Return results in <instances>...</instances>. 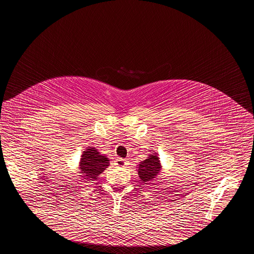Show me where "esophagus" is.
Wrapping results in <instances>:
<instances>
[{
  "label": "esophagus",
  "instance_id": "esophagus-1",
  "mask_svg": "<svg viewBox=\"0 0 254 254\" xmlns=\"http://www.w3.org/2000/svg\"><path fill=\"white\" fill-rule=\"evenodd\" d=\"M116 165L118 167H126L127 161L125 159H123V158H118V159H116Z\"/></svg>",
  "mask_w": 254,
  "mask_h": 254
}]
</instances>
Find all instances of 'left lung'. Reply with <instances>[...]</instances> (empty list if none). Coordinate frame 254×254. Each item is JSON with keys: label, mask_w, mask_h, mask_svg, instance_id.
I'll use <instances>...</instances> for the list:
<instances>
[{"label": "left lung", "mask_w": 254, "mask_h": 254, "mask_svg": "<svg viewBox=\"0 0 254 254\" xmlns=\"http://www.w3.org/2000/svg\"><path fill=\"white\" fill-rule=\"evenodd\" d=\"M161 169H162V166H161V162L158 157L157 153H153V154H150L144 161L140 162L137 171L143 184L151 185L153 184L152 181H155L156 177H158Z\"/></svg>", "instance_id": "left-lung-1"}]
</instances>
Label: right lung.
<instances>
[{"mask_svg":"<svg viewBox=\"0 0 254 254\" xmlns=\"http://www.w3.org/2000/svg\"><path fill=\"white\" fill-rule=\"evenodd\" d=\"M109 166V158L99 152L94 146H87L83 151L79 163V169L83 179L87 181L96 180L98 176Z\"/></svg>","mask_w":254,"mask_h":254,"instance_id":"1","label":"right lung"}]
</instances>
